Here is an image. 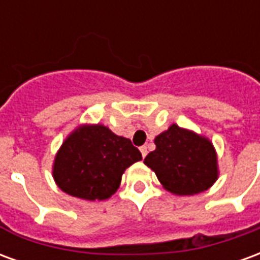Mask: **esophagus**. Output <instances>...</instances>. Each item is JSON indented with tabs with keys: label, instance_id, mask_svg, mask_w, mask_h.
I'll return each mask as SVG.
<instances>
[{
	"label": "esophagus",
	"instance_id": "1",
	"mask_svg": "<svg viewBox=\"0 0 260 260\" xmlns=\"http://www.w3.org/2000/svg\"><path fill=\"white\" fill-rule=\"evenodd\" d=\"M141 153H142V157H146V154H147V147H146V146H142V147H141Z\"/></svg>",
	"mask_w": 260,
	"mask_h": 260
}]
</instances>
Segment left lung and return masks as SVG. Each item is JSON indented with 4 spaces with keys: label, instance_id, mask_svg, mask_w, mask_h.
Segmentation results:
<instances>
[{
    "label": "left lung",
    "instance_id": "8db88e82",
    "mask_svg": "<svg viewBox=\"0 0 260 260\" xmlns=\"http://www.w3.org/2000/svg\"><path fill=\"white\" fill-rule=\"evenodd\" d=\"M154 143L156 150L147 154L145 164L156 173L167 191L195 195L217 180V157L206 138L171 125L156 136Z\"/></svg>",
    "mask_w": 260,
    "mask_h": 260
}]
</instances>
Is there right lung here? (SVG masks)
<instances>
[{"label":"right lung","mask_w":260,"mask_h":260,"mask_svg":"<svg viewBox=\"0 0 260 260\" xmlns=\"http://www.w3.org/2000/svg\"><path fill=\"white\" fill-rule=\"evenodd\" d=\"M139 160L141 152L129 139L103 125L83 126L57 153L54 180L68 195L103 201L118 189L122 173Z\"/></svg>","instance_id":"add662e5"}]
</instances>
